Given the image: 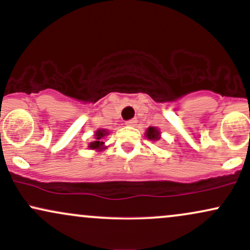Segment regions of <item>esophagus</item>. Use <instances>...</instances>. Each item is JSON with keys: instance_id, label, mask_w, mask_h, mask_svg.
<instances>
[{"instance_id": "1", "label": "esophagus", "mask_w": 250, "mask_h": 250, "mask_svg": "<svg viewBox=\"0 0 250 250\" xmlns=\"http://www.w3.org/2000/svg\"><path fill=\"white\" fill-rule=\"evenodd\" d=\"M136 123H137V120L133 119V120H129V121L125 122V125H128V127H135V125H136Z\"/></svg>"}]
</instances>
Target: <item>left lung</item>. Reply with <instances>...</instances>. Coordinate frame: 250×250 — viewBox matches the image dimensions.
<instances>
[{"label": "left lung", "mask_w": 250, "mask_h": 250, "mask_svg": "<svg viewBox=\"0 0 250 250\" xmlns=\"http://www.w3.org/2000/svg\"><path fill=\"white\" fill-rule=\"evenodd\" d=\"M146 136L148 137V140L150 141H159L161 139V131H160L159 128L156 127H149L147 130H146Z\"/></svg>", "instance_id": "8db88e82"}]
</instances>
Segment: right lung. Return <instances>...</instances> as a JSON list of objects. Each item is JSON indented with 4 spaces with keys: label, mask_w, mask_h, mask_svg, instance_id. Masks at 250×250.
Masks as SVG:
<instances>
[{
    "label": "right lung",
    "mask_w": 250,
    "mask_h": 250,
    "mask_svg": "<svg viewBox=\"0 0 250 250\" xmlns=\"http://www.w3.org/2000/svg\"><path fill=\"white\" fill-rule=\"evenodd\" d=\"M109 133L107 129H97L95 131V134H94V141L89 143L88 148L91 149V150H95V151H102L104 150L105 146H104V142H103V139H104L105 136H108Z\"/></svg>",
    "instance_id": "add662e5"
}]
</instances>
